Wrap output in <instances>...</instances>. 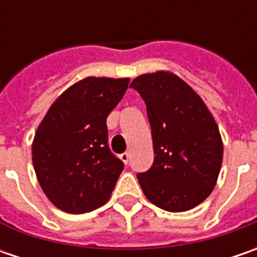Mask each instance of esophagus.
Segmentation results:
<instances>
[{
  "label": "esophagus",
  "instance_id": "34e87169",
  "mask_svg": "<svg viewBox=\"0 0 257 257\" xmlns=\"http://www.w3.org/2000/svg\"><path fill=\"white\" fill-rule=\"evenodd\" d=\"M120 159H121V162H123L124 164H127L128 163V160H130V153H121L120 154Z\"/></svg>",
  "mask_w": 257,
  "mask_h": 257
}]
</instances>
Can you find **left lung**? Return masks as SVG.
Segmentation results:
<instances>
[{"label": "left lung", "mask_w": 257, "mask_h": 257, "mask_svg": "<svg viewBox=\"0 0 257 257\" xmlns=\"http://www.w3.org/2000/svg\"><path fill=\"white\" fill-rule=\"evenodd\" d=\"M147 105L154 162L137 179L144 196L167 212H186L209 197L223 160L219 127L200 95L170 71L130 84Z\"/></svg>", "instance_id": "1"}]
</instances>
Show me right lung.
<instances>
[{
    "mask_svg": "<svg viewBox=\"0 0 257 257\" xmlns=\"http://www.w3.org/2000/svg\"><path fill=\"white\" fill-rule=\"evenodd\" d=\"M130 78L87 77L61 94L33 142L38 183L60 210L91 212L111 196L124 164L108 149L107 117Z\"/></svg>",
    "mask_w": 257,
    "mask_h": 257,
    "instance_id": "right-lung-1",
    "label": "right lung"
}]
</instances>
